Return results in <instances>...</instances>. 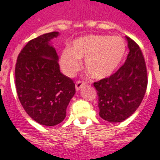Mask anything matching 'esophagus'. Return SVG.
<instances>
[{
    "mask_svg": "<svg viewBox=\"0 0 160 160\" xmlns=\"http://www.w3.org/2000/svg\"><path fill=\"white\" fill-rule=\"evenodd\" d=\"M85 85V82H82V81H77L76 82V89L79 90V89L82 88V86Z\"/></svg>",
    "mask_w": 160,
    "mask_h": 160,
    "instance_id": "34e87169",
    "label": "esophagus"
}]
</instances>
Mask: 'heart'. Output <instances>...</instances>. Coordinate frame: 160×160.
<instances>
[{
	"label": "heart",
	"mask_w": 160,
	"mask_h": 160,
	"mask_svg": "<svg viewBox=\"0 0 160 160\" xmlns=\"http://www.w3.org/2000/svg\"><path fill=\"white\" fill-rule=\"evenodd\" d=\"M127 46L119 36L88 35L76 39L72 48L62 52L60 64L65 74L74 76L81 67V58L90 77L107 78L118 68L125 56Z\"/></svg>",
	"instance_id": "obj_1"
}]
</instances>
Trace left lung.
Segmentation results:
<instances>
[{
  "mask_svg": "<svg viewBox=\"0 0 160 160\" xmlns=\"http://www.w3.org/2000/svg\"><path fill=\"white\" fill-rule=\"evenodd\" d=\"M129 53L124 64L108 78L94 82L98 95L99 115L109 122H121L132 115L143 100L147 71L143 53L127 37Z\"/></svg>",
  "mask_w": 160,
  "mask_h": 160,
  "instance_id": "obj_1",
  "label": "left lung"
}]
</instances>
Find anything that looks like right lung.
I'll list each match as a JSON object with an SVG mask.
<instances>
[{"mask_svg": "<svg viewBox=\"0 0 160 160\" xmlns=\"http://www.w3.org/2000/svg\"><path fill=\"white\" fill-rule=\"evenodd\" d=\"M58 36L52 32L24 46L15 64V86L25 111L35 122L55 126L64 121L76 93L73 80L60 72L56 50L49 41Z\"/></svg>", "mask_w": 160, "mask_h": 160, "instance_id": "obj_1", "label": "right lung"}]
</instances>
